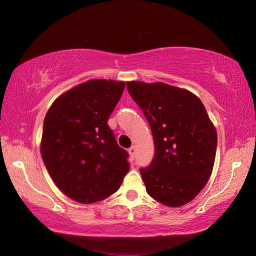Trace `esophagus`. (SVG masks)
Listing matches in <instances>:
<instances>
[{"label": "esophagus", "instance_id": "esophagus-1", "mask_svg": "<svg viewBox=\"0 0 256 256\" xmlns=\"http://www.w3.org/2000/svg\"><path fill=\"white\" fill-rule=\"evenodd\" d=\"M128 154H131V157H132V158H134V157H136V146H131V148H130V149H128Z\"/></svg>", "mask_w": 256, "mask_h": 256}]
</instances>
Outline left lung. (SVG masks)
Returning a JSON list of instances; mask_svg holds the SVG:
<instances>
[{
  "label": "left lung",
  "instance_id": "obj_1",
  "mask_svg": "<svg viewBox=\"0 0 256 256\" xmlns=\"http://www.w3.org/2000/svg\"><path fill=\"white\" fill-rule=\"evenodd\" d=\"M154 136V156L140 172L146 192L167 206L192 201L209 180L216 131L196 94L162 82H128Z\"/></svg>",
  "mask_w": 256,
  "mask_h": 256
}]
</instances>
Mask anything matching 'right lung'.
<instances>
[{
    "instance_id": "1",
    "label": "right lung",
    "mask_w": 256,
    "mask_h": 256,
    "mask_svg": "<svg viewBox=\"0 0 256 256\" xmlns=\"http://www.w3.org/2000/svg\"><path fill=\"white\" fill-rule=\"evenodd\" d=\"M125 84L89 80L60 94L47 112L40 152L52 180L80 203H94L120 188L130 170L126 150L107 120Z\"/></svg>"
}]
</instances>
